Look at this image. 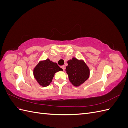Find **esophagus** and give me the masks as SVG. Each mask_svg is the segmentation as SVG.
Wrapping results in <instances>:
<instances>
[{
    "label": "esophagus",
    "instance_id": "esophagus-1",
    "mask_svg": "<svg viewBox=\"0 0 128 128\" xmlns=\"http://www.w3.org/2000/svg\"><path fill=\"white\" fill-rule=\"evenodd\" d=\"M61 68H62V69H63V70H64V69H65V66H61Z\"/></svg>",
    "mask_w": 128,
    "mask_h": 128
}]
</instances>
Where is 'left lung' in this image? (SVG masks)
Returning a JSON list of instances; mask_svg holds the SVG:
<instances>
[{"label":"left lung","instance_id":"left-lung-1","mask_svg":"<svg viewBox=\"0 0 128 128\" xmlns=\"http://www.w3.org/2000/svg\"><path fill=\"white\" fill-rule=\"evenodd\" d=\"M66 72L69 80L75 86H80L86 80L90 75V70L83 60H79L73 58L68 61Z\"/></svg>","mask_w":128,"mask_h":128}]
</instances>
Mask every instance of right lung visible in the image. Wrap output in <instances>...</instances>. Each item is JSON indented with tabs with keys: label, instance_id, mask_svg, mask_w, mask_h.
Wrapping results in <instances>:
<instances>
[{
	"label": "right lung",
	"instance_id": "add662e5",
	"mask_svg": "<svg viewBox=\"0 0 128 128\" xmlns=\"http://www.w3.org/2000/svg\"><path fill=\"white\" fill-rule=\"evenodd\" d=\"M58 64L48 59L40 61L34 69V75L41 86L45 87L52 82L55 73L62 70Z\"/></svg>",
	"mask_w": 128,
	"mask_h": 128
}]
</instances>
